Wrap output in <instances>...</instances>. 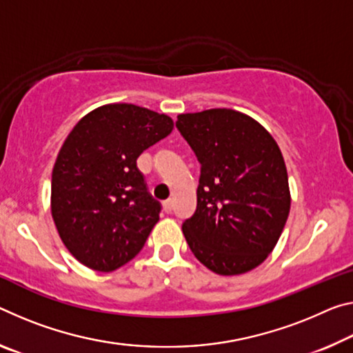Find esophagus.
<instances>
[{
    "mask_svg": "<svg viewBox=\"0 0 353 353\" xmlns=\"http://www.w3.org/2000/svg\"><path fill=\"white\" fill-rule=\"evenodd\" d=\"M172 205H174V203H172V199H168V201H165V203H163V210L166 212V214H171Z\"/></svg>",
    "mask_w": 353,
    "mask_h": 353,
    "instance_id": "esophagus-1",
    "label": "esophagus"
}]
</instances>
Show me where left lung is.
<instances>
[{"mask_svg": "<svg viewBox=\"0 0 353 353\" xmlns=\"http://www.w3.org/2000/svg\"><path fill=\"white\" fill-rule=\"evenodd\" d=\"M176 127L201 163L196 212L182 225L190 250L216 275L253 270L275 248L290 210L276 141L253 117L229 108L179 114Z\"/></svg>", "mask_w": 353, "mask_h": 353, "instance_id": "left-lung-1", "label": "left lung"}]
</instances>
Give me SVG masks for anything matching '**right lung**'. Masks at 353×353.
I'll return each mask as SVG.
<instances>
[{
  "label": "right lung",
  "mask_w": 353,
  "mask_h": 353,
  "mask_svg": "<svg viewBox=\"0 0 353 353\" xmlns=\"http://www.w3.org/2000/svg\"><path fill=\"white\" fill-rule=\"evenodd\" d=\"M170 116L108 103L83 116L56 157L52 216L69 253L97 272L132 261L159 221L137 159L170 135Z\"/></svg>",
  "instance_id": "add662e5"
}]
</instances>
